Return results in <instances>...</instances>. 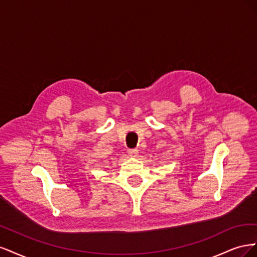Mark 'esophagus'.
<instances>
[{
    "label": "esophagus",
    "instance_id": "obj_1",
    "mask_svg": "<svg viewBox=\"0 0 257 257\" xmlns=\"http://www.w3.org/2000/svg\"><path fill=\"white\" fill-rule=\"evenodd\" d=\"M128 154L131 155V157H137L138 155V150L137 149H130L128 150Z\"/></svg>",
    "mask_w": 257,
    "mask_h": 257
}]
</instances>
